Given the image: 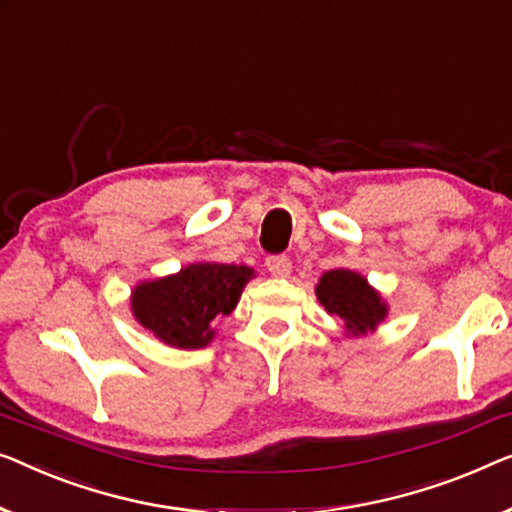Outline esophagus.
Wrapping results in <instances>:
<instances>
[{
  "label": "esophagus",
  "instance_id": "1",
  "mask_svg": "<svg viewBox=\"0 0 512 512\" xmlns=\"http://www.w3.org/2000/svg\"><path fill=\"white\" fill-rule=\"evenodd\" d=\"M265 265H268L272 277H288L291 274V258L288 256H268Z\"/></svg>",
  "mask_w": 512,
  "mask_h": 512
}]
</instances>
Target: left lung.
I'll list each match as a JSON object with an SVG mask.
<instances>
[{"instance_id": "left-lung-1", "label": "left lung", "mask_w": 512, "mask_h": 512, "mask_svg": "<svg viewBox=\"0 0 512 512\" xmlns=\"http://www.w3.org/2000/svg\"><path fill=\"white\" fill-rule=\"evenodd\" d=\"M316 298L325 311L344 323L348 335L358 337L374 332L385 316V305L379 291L367 284V279L351 270H328L316 284Z\"/></svg>"}]
</instances>
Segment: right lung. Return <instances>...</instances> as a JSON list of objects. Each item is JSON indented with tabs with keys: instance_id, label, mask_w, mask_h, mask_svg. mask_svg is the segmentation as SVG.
<instances>
[{
	"instance_id": "add662e5",
	"label": "right lung",
	"mask_w": 512,
	"mask_h": 512,
	"mask_svg": "<svg viewBox=\"0 0 512 512\" xmlns=\"http://www.w3.org/2000/svg\"><path fill=\"white\" fill-rule=\"evenodd\" d=\"M251 277L254 270L247 265L191 263L177 274L138 284L131 311L164 344L194 351L212 342V321L231 314Z\"/></svg>"
}]
</instances>
